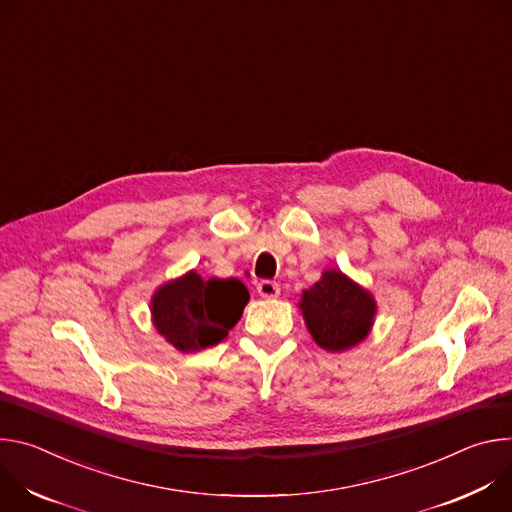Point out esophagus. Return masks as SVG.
<instances>
[{"instance_id": "34e87169", "label": "esophagus", "mask_w": 512, "mask_h": 512, "mask_svg": "<svg viewBox=\"0 0 512 512\" xmlns=\"http://www.w3.org/2000/svg\"><path fill=\"white\" fill-rule=\"evenodd\" d=\"M256 291L264 299H274V297L280 295V285H278V282H274V280H260L258 285H256Z\"/></svg>"}]
</instances>
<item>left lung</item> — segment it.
Masks as SVG:
<instances>
[{
    "instance_id": "obj_1",
    "label": "left lung",
    "mask_w": 512,
    "mask_h": 512,
    "mask_svg": "<svg viewBox=\"0 0 512 512\" xmlns=\"http://www.w3.org/2000/svg\"><path fill=\"white\" fill-rule=\"evenodd\" d=\"M301 309L315 342L329 352H344L368 335L376 313L374 299L339 270H325L303 293Z\"/></svg>"
}]
</instances>
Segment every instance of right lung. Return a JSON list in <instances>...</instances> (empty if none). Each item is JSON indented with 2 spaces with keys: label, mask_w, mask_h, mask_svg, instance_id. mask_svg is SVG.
<instances>
[{
  "label": "right lung",
  "mask_w": 512,
  "mask_h": 512,
  "mask_svg": "<svg viewBox=\"0 0 512 512\" xmlns=\"http://www.w3.org/2000/svg\"><path fill=\"white\" fill-rule=\"evenodd\" d=\"M250 295L238 278L203 280L189 272L152 299V319L160 335L181 352H197L219 344L240 321Z\"/></svg>",
  "instance_id": "1"
}]
</instances>
